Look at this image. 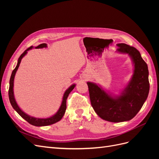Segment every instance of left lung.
Instances as JSON below:
<instances>
[{
	"mask_svg": "<svg viewBox=\"0 0 159 159\" xmlns=\"http://www.w3.org/2000/svg\"><path fill=\"white\" fill-rule=\"evenodd\" d=\"M117 52L128 54L134 67L133 74L128 84L119 95L105 91L93 82L88 81L91 106L99 117L113 123L127 121L140 111L149 92L148 70L135 48L126 44H117Z\"/></svg>",
	"mask_w": 159,
	"mask_h": 159,
	"instance_id": "8db88e82",
	"label": "left lung"
}]
</instances>
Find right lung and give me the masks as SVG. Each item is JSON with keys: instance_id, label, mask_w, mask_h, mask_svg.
I'll return each mask as SVG.
<instances>
[{"instance_id": "1", "label": "right lung", "mask_w": 159, "mask_h": 159, "mask_svg": "<svg viewBox=\"0 0 159 159\" xmlns=\"http://www.w3.org/2000/svg\"><path fill=\"white\" fill-rule=\"evenodd\" d=\"M47 47H48L47 44H45V43H44V44H41L36 47L30 46V48H28L27 50H26L25 52H24L20 55V56L19 57V58L18 60L17 65L16 66V68H14V70L12 72L11 79H10V82H9V85H9L8 97H9V100H10V102H11L12 107L24 119H25L26 121H28L30 124L32 125H34L36 127L50 125L54 124L57 122H58L59 121H60L61 118L63 117V116L64 115L66 110V99H67V98H68L70 93L75 87V84H72L70 86V88H68L65 91V92L63 95V98H62L60 108L58 109V110H57V111L51 117H47V118H37V117H32V116H30V115H29L26 114L25 112H24L20 108V107L18 106L16 102L15 98H14V77H15L16 73L18 69V67H19V66H20L21 60L23 57L27 54L28 51L32 50V48H35L36 49H38V48H47Z\"/></svg>"}]
</instances>
